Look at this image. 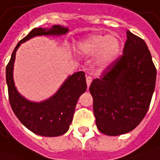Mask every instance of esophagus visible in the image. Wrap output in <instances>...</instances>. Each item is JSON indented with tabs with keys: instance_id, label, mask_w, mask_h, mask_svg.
<instances>
[{
	"instance_id": "34e87169",
	"label": "esophagus",
	"mask_w": 160,
	"mask_h": 160,
	"mask_svg": "<svg viewBox=\"0 0 160 160\" xmlns=\"http://www.w3.org/2000/svg\"><path fill=\"white\" fill-rule=\"evenodd\" d=\"M92 81V78L91 77H86V84H87V87L89 88L90 85H91V83Z\"/></svg>"
}]
</instances>
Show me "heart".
I'll list each match as a JSON object with an SVG mask.
<instances>
[{"mask_svg":"<svg viewBox=\"0 0 160 160\" xmlns=\"http://www.w3.org/2000/svg\"><path fill=\"white\" fill-rule=\"evenodd\" d=\"M78 50L84 56L94 58V65L100 71L113 66L121 55V42L113 35L92 34L78 43Z\"/></svg>","mask_w":160,"mask_h":160,"instance_id":"heart-1","label":"heart"}]
</instances>
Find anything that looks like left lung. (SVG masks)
Segmentation results:
<instances>
[{"instance_id": "8db88e82", "label": "left lung", "mask_w": 160, "mask_h": 160, "mask_svg": "<svg viewBox=\"0 0 160 160\" xmlns=\"http://www.w3.org/2000/svg\"><path fill=\"white\" fill-rule=\"evenodd\" d=\"M123 55L92 80L90 92L99 131L118 136L131 132L143 119L153 95L157 70L145 42L126 31Z\"/></svg>"}]
</instances>
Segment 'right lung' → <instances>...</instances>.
<instances>
[{"instance_id": "1", "label": "right lung", "mask_w": 160, "mask_h": 160, "mask_svg": "<svg viewBox=\"0 0 160 160\" xmlns=\"http://www.w3.org/2000/svg\"><path fill=\"white\" fill-rule=\"evenodd\" d=\"M67 27L54 25L52 28H35L15 47L6 68V82L11 108L24 126L37 135L56 137L69 129L79 97L86 91L85 74L83 71L68 76L52 96L42 102H33L18 91L13 70L16 52L21 43L36 36H61L68 33Z\"/></svg>"}]
</instances>
